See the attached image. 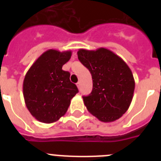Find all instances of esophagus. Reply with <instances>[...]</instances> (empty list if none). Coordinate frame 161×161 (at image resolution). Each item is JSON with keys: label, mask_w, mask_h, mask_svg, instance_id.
I'll return each mask as SVG.
<instances>
[{"label": "esophagus", "mask_w": 161, "mask_h": 161, "mask_svg": "<svg viewBox=\"0 0 161 161\" xmlns=\"http://www.w3.org/2000/svg\"><path fill=\"white\" fill-rule=\"evenodd\" d=\"M76 86H77L78 89H80V82H77V83H76Z\"/></svg>", "instance_id": "1"}]
</instances>
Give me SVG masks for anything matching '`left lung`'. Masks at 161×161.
Segmentation results:
<instances>
[{
  "label": "left lung",
  "mask_w": 161,
  "mask_h": 161,
  "mask_svg": "<svg viewBox=\"0 0 161 161\" xmlns=\"http://www.w3.org/2000/svg\"><path fill=\"white\" fill-rule=\"evenodd\" d=\"M77 55L93 80V90L83 97L87 109L104 123L119 119L128 109L135 90V80L128 65L104 47L96 51L80 49Z\"/></svg>",
  "instance_id": "1"
}]
</instances>
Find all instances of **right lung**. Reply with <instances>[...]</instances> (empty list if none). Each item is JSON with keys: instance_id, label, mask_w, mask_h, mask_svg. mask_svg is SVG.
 <instances>
[{"instance_id": "right-lung-1", "label": "right lung", "mask_w": 161, "mask_h": 161, "mask_svg": "<svg viewBox=\"0 0 161 161\" xmlns=\"http://www.w3.org/2000/svg\"><path fill=\"white\" fill-rule=\"evenodd\" d=\"M72 56L71 51L50 49L37 59L25 74L23 96L33 117L44 123L59 120L71 100L79 92L70 81V73L62 69Z\"/></svg>"}]
</instances>
